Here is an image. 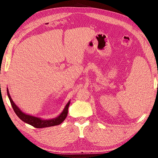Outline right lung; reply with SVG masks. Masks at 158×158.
Segmentation results:
<instances>
[{"label":"right lung","instance_id":"add662e5","mask_svg":"<svg viewBox=\"0 0 158 158\" xmlns=\"http://www.w3.org/2000/svg\"><path fill=\"white\" fill-rule=\"evenodd\" d=\"M7 93L8 98L10 99L11 104L16 114L19 117V118L21 119L23 122H24L26 123H28L29 125L35 127L36 128H44V127H52V126L60 125V124H61L65 120L66 117H67L68 109L70 103V101H69V102L66 104L64 110L59 116H57V117L52 119L44 120L41 118L34 117V116L29 115L22 112L20 110V108H19V107L16 106L15 103L13 101L12 98L10 95L9 90H8V89H7Z\"/></svg>","mask_w":158,"mask_h":158}]
</instances>
